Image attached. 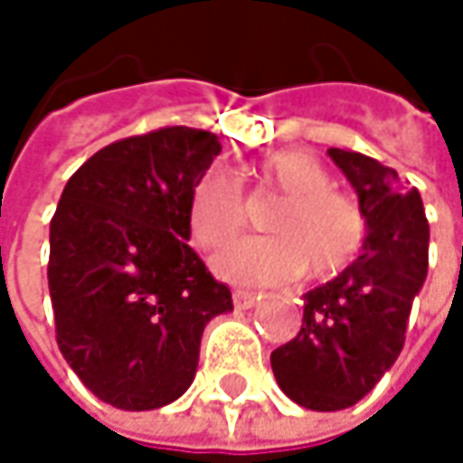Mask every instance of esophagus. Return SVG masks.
<instances>
[{"label":"esophagus","instance_id":"esophagus-1","mask_svg":"<svg viewBox=\"0 0 463 463\" xmlns=\"http://www.w3.org/2000/svg\"><path fill=\"white\" fill-rule=\"evenodd\" d=\"M260 298H262V295H260V292H251V289H232V303H235L238 308H254Z\"/></svg>","mask_w":463,"mask_h":463}]
</instances>
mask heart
<instances>
[{
    "instance_id": "1",
    "label": "heart",
    "mask_w": 463,
    "mask_h": 463,
    "mask_svg": "<svg viewBox=\"0 0 463 463\" xmlns=\"http://www.w3.org/2000/svg\"><path fill=\"white\" fill-rule=\"evenodd\" d=\"M257 190L279 195L270 212L268 238L235 243L214 260V270L232 284H287L306 270L314 281H329L348 270L364 249L367 220L359 203L329 187L332 176L311 152L284 149L254 168ZM249 209L241 184L222 168H206L190 190V238L217 251L246 231Z\"/></svg>"
}]
</instances>
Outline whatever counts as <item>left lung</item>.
Here are the masks:
<instances>
[{
    "label": "left lung",
    "mask_w": 463,
    "mask_h": 463,
    "mask_svg": "<svg viewBox=\"0 0 463 463\" xmlns=\"http://www.w3.org/2000/svg\"><path fill=\"white\" fill-rule=\"evenodd\" d=\"M359 195L367 241L356 262L306 295L298 337L270 354L281 392L308 411H343L397 362L429 268V222L416 187L362 152L329 149Z\"/></svg>",
    "instance_id": "1"
}]
</instances>
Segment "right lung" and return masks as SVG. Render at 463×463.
Instances as JSON below:
<instances>
[{
    "label": "right lung",
    "instance_id": "right-lung-1",
    "mask_svg": "<svg viewBox=\"0 0 463 463\" xmlns=\"http://www.w3.org/2000/svg\"><path fill=\"white\" fill-rule=\"evenodd\" d=\"M168 126L107 144L66 182L50 220L55 340L80 381L120 411H155L195 378L203 326L231 289L187 246V203L220 155Z\"/></svg>",
    "mask_w": 463,
    "mask_h": 463
}]
</instances>
